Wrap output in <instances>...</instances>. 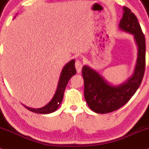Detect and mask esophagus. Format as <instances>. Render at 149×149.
<instances>
[{
    "mask_svg": "<svg viewBox=\"0 0 149 149\" xmlns=\"http://www.w3.org/2000/svg\"><path fill=\"white\" fill-rule=\"evenodd\" d=\"M82 63L80 61H76V62H75V68H76V70H77V72L78 73H79L81 71V69H82Z\"/></svg>",
    "mask_w": 149,
    "mask_h": 149,
    "instance_id": "esophagus-1",
    "label": "esophagus"
}]
</instances>
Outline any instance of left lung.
Here are the masks:
<instances>
[{"mask_svg": "<svg viewBox=\"0 0 149 149\" xmlns=\"http://www.w3.org/2000/svg\"><path fill=\"white\" fill-rule=\"evenodd\" d=\"M123 15L119 28L134 36L137 46V63L132 76L121 84L113 86L97 71L84 65L82 76L84 82V97L90 109L97 113L116 111L130 100L140 86L146 65V41L137 18L127 7H123Z\"/></svg>", "mask_w": 149, "mask_h": 149, "instance_id": "1", "label": "left lung"}]
</instances>
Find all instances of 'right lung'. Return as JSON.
<instances>
[{"mask_svg":"<svg viewBox=\"0 0 149 149\" xmlns=\"http://www.w3.org/2000/svg\"><path fill=\"white\" fill-rule=\"evenodd\" d=\"M74 62L75 61L73 59V60L68 62L63 68L55 95H54L52 100L47 105L42 108H38V109L29 107H26L24 104H23V105L25 107L26 109H29V111L37 113H44V114H45V113H50L55 111L58 108L59 105L62 102L63 98L65 89L66 86L68 84V81L73 75L76 74L77 71L76 69H75Z\"/></svg>","mask_w":149,"mask_h":149,"instance_id":"add662e5","label":"right lung"}]
</instances>
